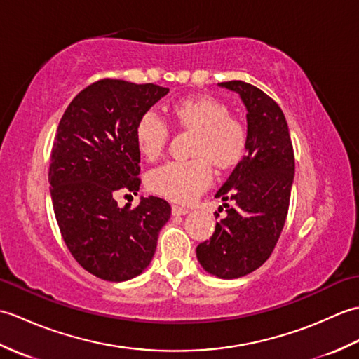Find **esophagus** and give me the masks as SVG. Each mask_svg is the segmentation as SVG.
<instances>
[{
  "instance_id": "34e87169",
  "label": "esophagus",
  "mask_w": 359,
  "mask_h": 359,
  "mask_svg": "<svg viewBox=\"0 0 359 359\" xmlns=\"http://www.w3.org/2000/svg\"><path fill=\"white\" fill-rule=\"evenodd\" d=\"M171 211H172V215H174V216H185L187 212H188V208H185V207H180V205H172V207H171Z\"/></svg>"
}]
</instances>
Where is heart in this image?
Here are the masks:
<instances>
[{"label":"heart","instance_id":"1","mask_svg":"<svg viewBox=\"0 0 359 359\" xmlns=\"http://www.w3.org/2000/svg\"><path fill=\"white\" fill-rule=\"evenodd\" d=\"M179 126L194 131L193 154L189 160H171L149 171L147 185L151 193L174 202H191L212 180V166L228 170L245 156L248 133L230 108L215 97H191L172 106ZM137 149L148 160L157 158L170 139V126L154 109L143 112L134 129Z\"/></svg>","mask_w":359,"mask_h":359}]
</instances>
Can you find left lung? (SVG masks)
<instances>
[{
	"mask_svg": "<svg viewBox=\"0 0 359 359\" xmlns=\"http://www.w3.org/2000/svg\"><path fill=\"white\" fill-rule=\"evenodd\" d=\"M219 86L238 93L245 104L247 154L216 193L233 205L224 203L225 217L196 255L210 274L236 279L259 269L276 245L288 212L294 152L284 112L271 97L241 80Z\"/></svg>",
	"mask_w": 359,
	"mask_h": 359,
	"instance_id": "obj_1",
	"label": "left lung"
}]
</instances>
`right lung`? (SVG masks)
I'll return each mask as SVG.
<instances>
[{
	"label": "right lung",
	"mask_w": 359,
	"mask_h": 359,
	"mask_svg": "<svg viewBox=\"0 0 359 359\" xmlns=\"http://www.w3.org/2000/svg\"><path fill=\"white\" fill-rule=\"evenodd\" d=\"M168 93L152 83L98 80L75 95L57 128L49 165L53 212L75 261L100 279L128 280L147 269L171 216L160 197H142L135 208L116 201L139 191L135 123Z\"/></svg>",
	"instance_id": "obj_1"
}]
</instances>
